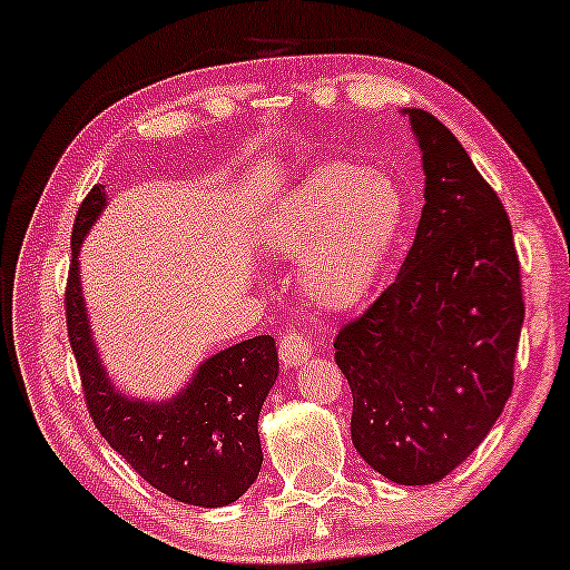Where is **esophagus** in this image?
Instances as JSON below:
<instances>
[{
	"instance_id": "obj_1",
	"label": "esophagus",
	"mask_w": 570,
	"mask_h": 570,
	"mask_svg": "<svg viewBox=\"0 0 570 570\" xmlns=\"http://www.w3.org/2000/svg\"><path fill=\"white\" fill-rule=\"evenodd\" d=\"M312 355V343L307 335H302L299 330H286L278 340V358L284 366H302Z\"/></svg>"
}]
</instances>
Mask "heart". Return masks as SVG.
<instances>
[{
  "instance_id": "1",
  "label": "heart",
  "mask_w": 570,
  "mask_h": 570,
  "mask_svg": "<svg viewBox=\"0 0 570 570\" xmlns=\"http://www.w3.org/2000/svg\"><path fill=\"white\" fill-rule=\"evenodd\" d=\"M406 223V197L368 166H320L278 202L266 227L276 256H299L304 294L325 309L366 299Z\"/></svg>"
}]
</instances>
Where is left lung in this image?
<instances>
[{
    "instance_id": "8db88e82",
    "label": "left lung",
    "mask_w": 570,
    "mask_h": 570,
    "mask_svg": "<svg viewBox=\"0 0 570 570\" xmlns=\"http://www.w3.org/2000/svg\"><path fill=\"white\" fill-rule=\"evenodd\" d=\"M406 115L428 176L417 235L396 282L340 327L335 361L353 392L363 461L424 487L458 469L502 414L524 299L497 191L435 115Z\"/></svg>"
}]
</instances>
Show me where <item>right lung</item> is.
Segmentation results:
<instances>
[{"instance_id": "right-lung-1", "label": "right lung", "mask_w": 570, "mask_h": 570, "mask_svg": "<svg viewBox=\"0 0 570 570\" xmlns=\"http://www.w3.org/2000/svg\"><path fill=\"white\" fill-rule=\"evenodd\" d=\"M105 204V186L97 184L76 212L63 299L89 417L160 494L194 507L233 504L258 479L263 463L258 414L278 376L274 337L258 335L212 355L191 384L166 404L130 402L115 392L91 343L76 263L83 235Z\"/></svg>"}]
</instances>
